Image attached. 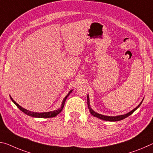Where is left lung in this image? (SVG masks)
Segmentation results:
<instances>
[{"mask_svg": "<svg viewBox=\"0 0 153 153\" xmlns=\"http://www.w3.org/2000/svg\"><path fill=\"white\" fill-rule=\"evenodd\" d=\"M87 101H88V109L90 110V111H91V114L93 116H95V117H97L99 118H100L101 120H108V121H118V120H123L124 119V118L128 117V116H129L131 114H132L134 112V111L137 110V109L140 107V105L142 104V102L140 103L139 105H138L136 108L135 109H133L132 111H131L130 112L124 115H120V116H104L102 114H98L95 112V111H93L92 110L91 108L90 107V103H89V97H88V95L87 96Z\"/></svg>", "mask_w": 153, "mask_h": 153, "instance_id": "left-lung-1", "label": "left lung"}]
</instances>
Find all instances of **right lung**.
<instances>
[{"mask_svg":"<svg viewBox=\"0 0 153 153\" xmlns=\"http://www.w3.org/2000/svg\"><path fill=\"white\" fill-rule=\"evenodd\" d=\"M72 92V91H70V92L69 93H68L67 95L65 97V99H63V101H62V105H61V108L58 109L56 110H54V111H48V112H42V113H39V112H33V111H28L27 110H26V109H24V108L21 107L20 105H19L18 103H17L15 101L13 100V99L11 98V97H10L11 99L12 100V101L16 104L17 107H18L19 109L21 111H22L24 113H25L26 114H27L28 116H32V117H36V118H52V117H55L56 116H57L59 114V113L61 112V111L62 110V109H63L64 107V105H65V101H66V99L67 98V97L69 95V94L71 93Z\"/></svg>","mask_w":153,"mask_h":153,"instance_id":"add662e5","label":"right lung"}]
</instances>
